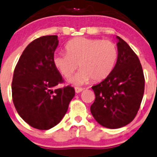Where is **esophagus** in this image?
<instances>
[{
    "label": "esophagus",
    "mask_w": 157,
    "mask_h": 157,
    "mask_svg": "<svg viewBox=\"0 0 157 157\" xmlns=\"http://www.w3.org/2000/svg\"><path fill=\"white\" fill-rule=\"evenodd\" d=\"M82 90L83 89H82V88H78V87L75 88V91L76 93H79V92H81Z\"/></svg>",
    "instance_id": "obj_1"
}]
</instances>
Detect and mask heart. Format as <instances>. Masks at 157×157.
<instances>
[{
	"label": "heart",
	"instance_id": "1",
	"mask_svg": "<svg viewBox=\"0 0 157 157\" xmlns=\"http://www.w3.org/2000/svg\"><path fill=\"white\" fill-rule=\"evenodd\" d=\"M66 54H55L53 62L55 68L65 78H69L77 69L80 70L69 79L75 86L99 82L108 77L116 66L119 52L116 44L109 40L78 38L65 45Z\"/></svg>",
	"mask_w": 157,
	"mask_h": 157
}]
</instances>
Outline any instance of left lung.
<instances>
[{
  "label": "left lung",
  "instance_id": "8db88e82",
  "mask_svg": "<svg viewBox=\"0 0 157 157\" xmlns=\"http://www.w3.org/2000/svg\"><path fill=\"white\" fill-rule=\"evenodd\" d=\"M117 62L111 74L92 86L95 95L91 113L101 126L123 127L136 116L144 93L145 78L140 59L119 36Z\"/></svg>",
  "mask_w": 157,
  "mask_h": 157
}]
</instances>
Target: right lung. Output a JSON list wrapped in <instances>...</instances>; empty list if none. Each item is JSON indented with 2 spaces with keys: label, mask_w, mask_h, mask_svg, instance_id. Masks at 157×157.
<instances>
[{
  "label": "right lung",
  "mask_w": 157,
  "mask_h": 157,
  "mask_svg": "<svg viewBox=\"0 0 157 157\" xmlns=\"http://www.w3.org/2000/svg\"><path fill=\"white\" fill-rule=\"evenodd\" d=\"M57 35L34 40L24 50L14 68L13 102L19 116L35 129L47 130L59 124L75 96L71 86L54 89L63 82L53 62Z\"/></svg>",
  "instance_id": "obj_1"
}]
</instances>
